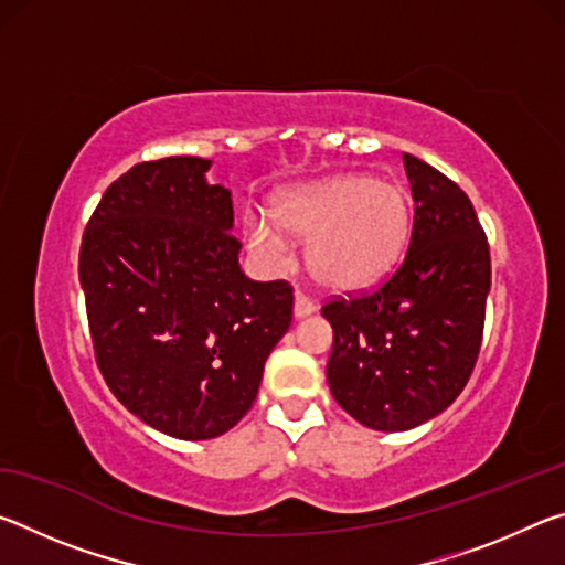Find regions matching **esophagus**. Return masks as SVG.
Returning a JSON list of instances; mask_svg holds the SVG:
<instances>
[{
    "mask_svg": "<svg viewBox=\"0 0 565 565\" xmlns=\"http://www.w3.org/2000/svg\"><path fill=\"white\" fill-rule=\"evenodd\" d=\"M313 311H317V303H313L309 296H303V294L294 296V319H306V317H311Z\"/></svg>",
    "mask_w": 565,
    "mask_h": 565,
    "instance_id": "esophagus-1",
    "label": "esophagus"
}]
</instances>
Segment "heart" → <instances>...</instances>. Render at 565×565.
<instances>
[{
    "mask_svg": "<svg viewBox=\"0 0 565 565\" xmlns=\"http://www.w3.org/2000/svg\"><path fill=\"white\" fill-rule=\"evenodd\" d=\"M271 216L246 212L244 238L256 259L284 269L291 242H306V266L321 286L339 294L366 291L386 279L406 252L411 204L394 181L339 174L276 191Z\"/></svg>",
    "mask_w": 565,
    "mask_h": 565,
    "instance_id": "obj_1",
    "label": "heart"
}]
</instances>
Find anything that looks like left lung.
I'll return each mask as SVG.
<instances>
[{"instance_id":"obj_1","label":"left lung","mask_w":565,"mask_h":565,"mask_svg":"<svg viewBox=\"0 0 565 565\" xmlns=\"http://www.w3.org/2000/svg\"><path fill=\"white\" fill-rule=\"evenodd\" d=\"M414 228L396 274L366 296L331 301L327 363L337 404L374 431H408L461 394L483 337L489 242L471 199L441 171L404 154Z\"/></svg>"}]
</instances>
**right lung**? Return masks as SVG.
I'll list each match as a JSON object with an SVG mask.
<instances>
[{"label":"right lung","mask_w":565,"mask_h":565,"mask_svg":"<svg viewBox=\"0 0 565 565\" xmlns=\"http://www.w3.org/2000/svg\"><path fill=\"white\" fill-rule=\"evenodd\" d=\"M212 159L131 167L104 191L79 252L97 363L121 406L157 431L206 441L259 394L291 327L286 281H252L232 236V191Z\"/></svg>","instance_id":"add662e5"}]
</instances>
